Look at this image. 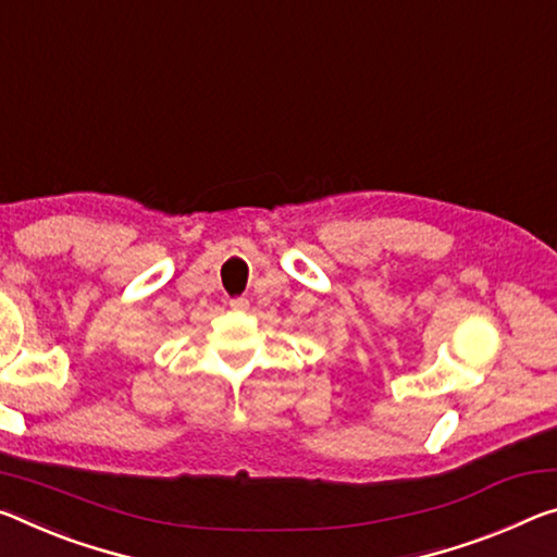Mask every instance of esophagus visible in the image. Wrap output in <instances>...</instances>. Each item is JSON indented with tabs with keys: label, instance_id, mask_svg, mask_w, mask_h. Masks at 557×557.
I'll list each match as a JSON object with an SVG mask.
<instances>
[{
	"label": "esophagus",
	"instance_id": "obj_1",
	"mask_svg": "<svg viewBox=\"0 0 557 557\" xmlns=\"http://www.w3.org/2000/svg\"><path fill=\"white\" fill-rule=\"evenodd\" d=\"M231 310H235V312H247V310H250V299H247V297H235V299H231Z\"/></svg>",
	"mask_w": 557,
	"mask_h": 557
}]
</instances>
